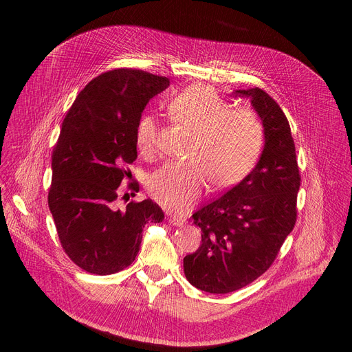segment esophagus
<instances>
[{
    "label": "esophagus",
    "instance_id": "1",
    "mask_svg": "<svg viewBox=\"0 0 352 352\" xmlns=\"http://www.w3.org/2000/svg\"><path fill=\"white\" fill-rule=\"evenodd\" d=\"M168 223L173 224V226H182L184 223H186V219H184L182 217H177V215H171L168 218Z\"/></svg>",
    "mask_w": 352,
    "mask_h": 352
}]
</instances>
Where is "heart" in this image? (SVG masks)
<instances>
[{
	"label": "heart",
	"mask_w": 352,
	"mask_h": 352,
	"mask_svg": "<svg viewBox=\"0 0 352 352\" xmlns=\"http://www.w3.org/2000/svg\"><path fill=\"white\" fill-rule=\"evenodd\" d=\"M168 116L194 133L187 162H170L148 181L151 197L174 212L190 208L207 181L214 190L236 186L251 174L261 157L264 125L252 109L231 104L202 84H194L166 101ZM157 122L144 114L135 126L138 151L153 157L157 151Z\"/></svg>",
	"instance_id": "b5f03b06"
}]
</instances>
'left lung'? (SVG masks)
Instances as JSON below:
<instances>
[{
  "mask_svg": "<svg viewBox=\"0 0 352 352\" xmlns=\"http://www.w3.org/2000/svg\"><path fill=\"white\" fill-rule=\"evenodd\" d=\"M263 120L265 145L255 168L192 214L199 248L184 258L187 280L210 294L241 289L275 261L297 221L301 175L288 120L261 88L238 89Z\"/></svg>",
  "mask_w": 352,
  "mask_h": 352,
  "instance_id": "1",
  "label": "left lung"
}]
</instances>
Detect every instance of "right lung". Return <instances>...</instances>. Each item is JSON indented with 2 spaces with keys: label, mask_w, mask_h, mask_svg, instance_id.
I'll list each match as a JSON object with an SVG mask.
<instances>
[{
  "label": "right lung",
  "mask_w": 352,
  "mask_h": 352,
  "mask_svg": "<svg viewBox=\"0 0 352 352\" xmlns=\"http://www.w3.org/2000/svg\"><path fill=\"white\" fill-rule=\"evenodd\" d=\"M170 85L166 77L142 69L117 68L100 74L77 96L54 146L48 207L61 247L81 270L116 274L131 265L146 223L164 212L153 199L116 201L121 182L137 160L135 126L142 109ZM138 192V182H128Z\"/></svg>",
  "instance_id": "obj_1"
}]
</instances>
